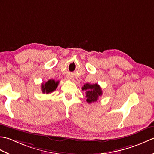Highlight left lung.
<instances>
[{
    "label": "left lung",
    "mask_w": 154,
    "mask_h": 154,
    "mask_svg": "<svg viewBox=\"0 0 154 154\" xmlns=\"http://www.w3.org/2000/svg\"><path fill=\"white\" fill-rule=\"evenodd\" d=\"M82 90L86 91L85 97L87 98L86 100L88 103L96 102L99 99V97L103 94L100 87L97 83L85 84L82 87Z\"/></svg>",
    "instance_id": "obj_1"
}]
</instances>
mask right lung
<instances>
[{"instance_id":"obj_1","label":"right lung","mask_w":154,"mask_h":154,"mask_svg":"<svg viewBox=\"0 0 154 154\" xmlns=\"http://www.w3.org/2000/svg\"><path fill=\"white\" fill-rule=\"evenodd\" d=\"M59 81H55L54 79H50L45 83L42 84V93L49 94L53 92L58 86Z\"/></svg>"}]
</instances>
